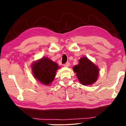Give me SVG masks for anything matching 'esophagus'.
<instances>
[{"instance_id": "esophagus-1", "label": "esophagus", "mask_w": 126, "mask_h": 126, "mask_svg": "<svg viewBox=\"0 0 126 126\" xmlns=\"http://www.w3.org/2000/svg\"><path fill=\"white\" fill-rule=\"evenodd\" d=\"M70 65V63H69V62H67L66 63H65V64H63V66L65 67H69Z\"/></svg>"}]
</instances>
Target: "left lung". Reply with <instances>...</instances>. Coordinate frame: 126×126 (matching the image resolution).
I'll use <instances>...</instances> for the list:
<instances>
[{
    "mask_svg": "<svg viewBox=\"0 0 126 126\" xmlns=\"http://www.w3.org/2000/svg\"><path fill=\"white\" fill-rule=\"evenodd\" d=\"M79 63L73 67V71L76 73L78 80L83 85H89L97 81L99 69L86 57L81 58Z\"/></svg>",
    "mask_w": 126,
    "mask_h": 126,
    "instance_id": "1",
    "label": "left lung"
}]
</instances>
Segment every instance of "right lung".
<instances>
[{"label":"right lung","mask_w":126,"mask_h":126,"mask_svg":"<svg viewBox=\"0 0 126 126\" xmlns=\"http://www.w3.org/2000/svg\"><path fill=\"white\" fill-rule=\"evenodd\" d=\"M32 72L36 80L45 85H50L54 80L57 70L60 67L49 58L43 57L34 62L32 65Z\"/></svg>","instance_id":"obj_1"}]
</instances>
